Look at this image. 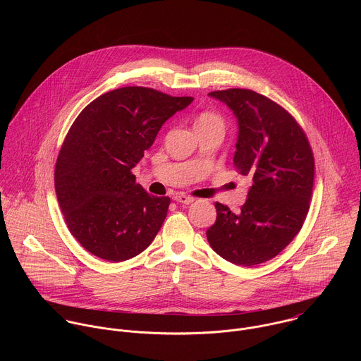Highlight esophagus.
Instances as JSON below:
<instances>
[{
  "mask_svg": "<svg viewBox=\"0 0 361 361\" xmlns=\"http://www.w3.org/2000/svg\"><path fill=\"white\" fill-rule=\"evenodd\" d=\"M174 200L177 202H181V204H191L194 201L192 197H188V195H184V194H176Z\"/></svg>",
  "mask_w": 361,
  "mask_h": 361,
  "instance_id": "34e87169",
  "label": "esophagus"
}]
</instances>
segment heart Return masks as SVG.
<instances>
[{
    "instance_id": "1",
    "label": "heart",
    "mask_w": 361,
    "mask_h": 361,
    "mask_svg": "<svg viewBox=\"0 0 361 361\" xmlns=\"http://www.w3.org/2000/svg\"><path fill=\"white\" fill-rule=\"evenodd\" d=\"M212 126L223 127L224 124H223L221 117L214 114V113H202L195 120V128H198V127H212Z\"/></svg>"
}]
</instances>
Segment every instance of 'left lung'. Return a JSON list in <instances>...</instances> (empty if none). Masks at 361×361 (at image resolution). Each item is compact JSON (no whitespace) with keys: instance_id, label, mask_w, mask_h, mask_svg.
Returning <instances> with one entry per match:
<instances>
[{"instance_id":"obj_1","label":"left lung","mask_w":361,"mask_h":361,"mask_svg":"<svg viewBox=\"0 0 361 361\" xmlns=\"http://www.w3.org/2000/svg\"><path fill=\"white\" fill-rule=\"evenodd\" d=\"M209 95L224 102L237 118L233 163L251 184L238 212L216 202L217 219L207 240L233 264H262L302 227L313 194V151L297 121L270 98L243 88Z\"/></svg>"}]
</instances>
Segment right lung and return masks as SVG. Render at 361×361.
<instances>
[{"label": "right lung", "mask_w": 361, "mask_h": 361, "mask_svg": "<svg viewBox=\"0 0 361 361\" xmlns=\"http://www.w3.org/2000/svg\"><path fill=\"white\" fill-rule=\"evenodd\" d=\"M192 102L145 87L91 101L60 149L54 183L70 233L91 254L124 262L156 238L170 198L148 194L131 173L163 124Z\"/></svg>", "instance_id": "add662e5"}]
</instances>
